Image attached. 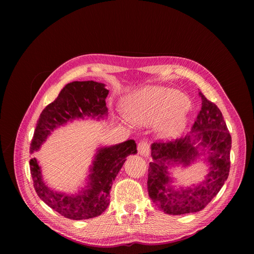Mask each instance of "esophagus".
I'll return each mask as SVG.
<instances>
[{"label": "esophagus", "instance_id": "esophagus-1", "mask_svg": "<svg viewBox=\"0 0 254 254\" xmlns=\"http://www.w3.org/2000/svg\"><path fill=\"white\" fill-rule=\"evenodd\" d=\"M137 151L142 157H148L151 153V144L147 140H140L137 143Z\"/></svg>", "mask_w": 254, "mask_h": 254}]
</instances>
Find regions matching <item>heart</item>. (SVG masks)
<instances>
[{
	"instance_id": "1",
	"label": "heart",
	"mask_w": 254,
	"mask_h": 254,
	"mask_svg": "<svg viewBox=\"0 0 254 254\" xmlns=\"http://www.w3.org/2000/svg\"><path fill=\"white\" fill-rule=\"evenodd\" d=\"M128 121L141 126L159 123L165 136H173L186 125L188 102L179 91L160 86H147L129 94L125 101Z\"/></svg>"
}]
</instances>
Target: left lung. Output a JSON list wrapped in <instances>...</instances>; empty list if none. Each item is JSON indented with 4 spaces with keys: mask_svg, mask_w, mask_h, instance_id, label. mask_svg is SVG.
Wrapping results in <instances>:
<instances>
[{
    "mask_svg": "<svg viewBox=\"0 0 254 254\" xmlns=\"http://www.w3.org/2000/svg\"><path fill=\"white\" fill-rule=\"evenodd\" d=\"M201 110L185 137L174 141H156L152 144V158L148 171V192L152 201L165 213L182 215L199 212L218 194L230 170L231 135L217 105L199 92ZM200 142L197 146L194 143ZM199 146L208 149L210 172L204 183L180 191L169 187L166 169L179 161L188 165L198 155Z\"/></svg>",
    "mask_w": 254,
    "mask_h": 254,
    "instance_id": "left-lung-1",
    "label": "left lung"
}]
</instances>
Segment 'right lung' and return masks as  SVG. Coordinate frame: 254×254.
Instances as JSON below:
<instances>
[{"mask_svg":"<svg viewBox=\"0 0 254 254\" xmlns=\"http://www.w3.org/2000/svg\"><path fill=\"white\" fill-rule=\"evenodd\" d=\"M103 83L73 81L66 84L57 98L48 104L36 126L30 153L37 151L50 132L74 119L102 118L107 113L105 98L108 90ZM136 143L127 139L116 146L98 150L87 189L78 195H66L50 190L42 180L40 167L35 158L30 160V171L36 193L49 207L65 218L83 220L99 216L110 204L114 181L128 155L136 154Z\"/></svg>","mask_w":254,"mask_h":254,"instance_id":"obj_1","label":"right lung"}]
</instances>
